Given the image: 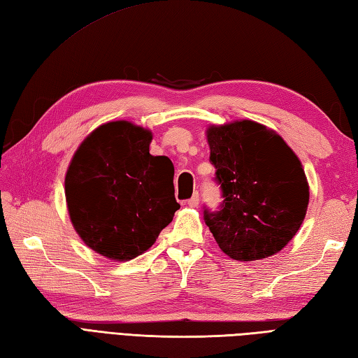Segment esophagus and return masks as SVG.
Returning a JSON list of instances; mask_svg holds the SVG:
<instances>
[{
    "mask_svg": "<svg viewBox=\"0 0 358 358\" xmlns=\"http://www.w3.org/2000/svg\"><path fill=\"white\" fill-rule=\"evenodd\" d=\"M198 204H199V195L198 194H194L192 198L187 199V206L189 207H198Z\"/></svg>",
    "mask_w": 358,
    "mask_h": 358,
    "instance_id": "1",
    "label": "esophagus"
}]
</instances>
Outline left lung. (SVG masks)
<instances>
[{
  "label": "left lung",
  "mask_w": 358,
  "mask_h": 358,
  "mask_svg": "<svg viewBox=\"0 0 358 358\" xmlns=\"http://www.w3.org/2000/svg\"><path fill=\"white\" fill-rule=\"evenodd\" d=\"M220 185L218 210L204 221L221 250L236 261L280 252L305 218L310 190L302 164L276 132L252 120L207 129Z\"/></svg>",
  "instance_id": "1"
}]
</instances>
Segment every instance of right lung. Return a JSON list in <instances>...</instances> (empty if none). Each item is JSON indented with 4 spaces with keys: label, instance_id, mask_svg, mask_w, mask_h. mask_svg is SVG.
<instances>
[{
    "label": "right lung",
    "instance_id": "add662e5",
    "mask_svg": "<svg viewBox=\"0 0 358 358\" xmlns=\"http://www.w3.org/2000/svg\"><path fill=\"white\" fill-rule=\"evenodd\" d=\"M151 131L110 122L82 141L65 177L74 229L99 255L129 261L146 252L180 209L173 164L149 154Z\"/></svg>",
    "mask_w": 358,
    "mask_h": 358
}]
</instances>
